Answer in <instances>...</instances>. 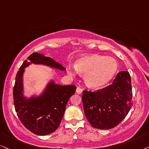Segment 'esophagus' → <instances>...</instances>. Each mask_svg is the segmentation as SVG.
<instances>
[{"label": "esophagus", "mask_w": 149, "mask_h": 149, "mask_svg": "<svg viewBox=\"0 0 149 149\" xmlns=\"http://www.w3.org/2000/svg\"><path fill=\"white\" fill-rule=\"evenodd\" d=\"M82 91H83V90H82V88H80V87H77V88H76V93H77V94H81V93H82Z\"/></svg>", "instance_id": "esophagus-1"}]
</instances>
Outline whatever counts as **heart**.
<instances>
[{
  "mask_svg": "<svg viewBox=\"0 0 149 149\" xmlns=\"http://www.w3.org/2000/svg\"><path fill=\"white\" fill-rule=\"evenodd\" d=\"M77 74L85 75V81L90 88H99L113 78L117 70V63L113 58L100 55H88L79 58L75 63ZM69 74L74 75L70 68Z\"/></svg>",
  "mask_w": 149,
  "mask_h": 149,
  "instance_id": "obj_1",
  "label": "heart"
}]
</instances>
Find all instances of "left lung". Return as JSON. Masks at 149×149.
<instances>
[{
	"instance_id": "1",
	"label": "left lung",
	"mask_w": 149,
	"mask_h": 149,
	"mask_svg": "<svg viewBox=\"0 0 149 149\" xmlns=\"http://www.w3.org/2000/svg\"><path fill=\"white\" fill-rule=\"evenodd\" d=\"M132 98L130 75L128 72H120L112 84L97 91H83L85 116L95 128H113L128 113L133 105Z\"/></svg>"
}]
</instances>
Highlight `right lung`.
I'll return each instance as SVG.
<instances>
[{"instance_id": "obj_1", "label": "right lung", "mask_w": 149, "mask_h": 149, "mask_svg": "<svg viewBox=\"0 0 149 149\" xmlns=\"http://www.w3.org/2000/svg\"><path fill=\"white\" fill-rule=\"evenodd\" d=\"M25 60L17 73L13 87V102L17 115L31 132L44 136L54 132L59 126L70 98L74 95L76 86L74 84L58 85L52 82L41 97L27 100L22 91V74L26 67L31 63H41L64 70L61 65L49 56L33 53Z\"/></svg>"}]
</instances>
